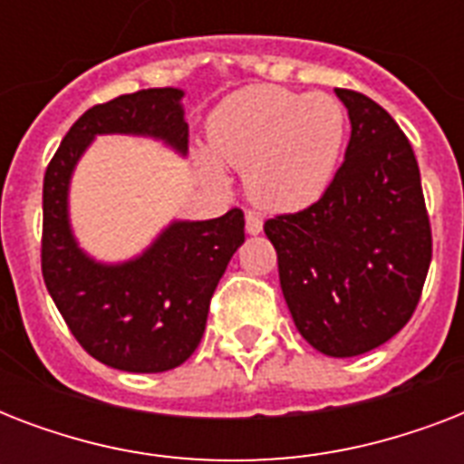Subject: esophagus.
<instances>
[{
    "instance_id": "34e87169",
    "label": "esophagus",
    "mask_w": 464,
    "mask_h": 464,
    "mask_svg": "<svg viewBox=\"0 0 464 464\" xmlns=\"http://www.w3.org/2000/svg\"><path fill=\"white\" fill-rule=\"evenodd\" d=\"M246 231L250 233V236L262 233V218L257 217V214H253V211H247L246 214Z\"/></svg>"
}]
</instances>
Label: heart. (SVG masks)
I'll list each match as a JSON object with an SVG mask.
<instances>
[{
  "mask_svg": "<svg viewBox=\"0 0 464 464\" xmlns=\"http://www.w3.org/2000/svg\"><path fill=\"white\" fill-rule=\"evenodd\" d=\"M209 154L197 166L211 188L228 185L224 166L243 170L246 192L269 211H298L315 204L334 180L346 140V112L323 91L262 83L236 91L207 127Z\"/></svg>",
  "mask_w": 464,
  "mask_h": 464,
  "instance_id": "1",
  "label": "heart"
}]
</instances>
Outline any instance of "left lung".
<instances>
[{
	"instance_id": "obj_1",
	"label": "left lung",
	"mask_w": 464,
	"mask_h": 464,
	"mask_svg": "<svg viewBox=\"0 0 464 464\" xmlns=\"http://www.w3.org/2000/svg\"><path fill=\"white\" fill-rule=\"evenodd\" d=\"M334 93L352 122L344 163L315 204L269 218L265 233L301 337L349 359L410 323L431 265V228L402 130L363 93Z\"/></svg>"
}]
</instances>
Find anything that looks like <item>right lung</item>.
<instances>
[{"label": "right lung", "mask_w": 464, "mask_h": 464, "mask_svg": "<svg viewBox=\"0 0 464 464\" xmlns=\"http://www.w3.org/2000/svg\"><path fill=\"white\" fill-rule=\"evenodd\" d=\"M182 89H144L76 120L43 182V279L76 342L127 373H163L188 361L207 327L209 301L246 240L243 211L207 221L173 218L140 255L96 260L79 246L69 217L72 178L103 134L160 141L185 159L189 127Z\"/></svg>", "instance_id": "add662e5"}]
</instances>
